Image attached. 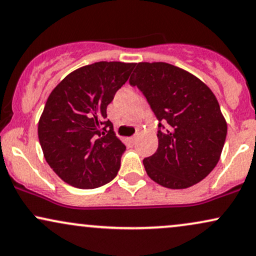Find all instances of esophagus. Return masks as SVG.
Here are the masks:
<instances>
[{"instance_id":"34e87169","label":"esophagus","mask_w":256,"mask_h":256,"mask_svg":"<svg viewBox=\"0 0 256 256\" xmlns=\"http://www.w3.org/2000/svg\"><path fill=\"white\" fill-rule=\"evenodd\" d=\"M136 138H138V135H133V136H132V138H129V140H130V142H135Z\"/></svg>"}]
</instances>
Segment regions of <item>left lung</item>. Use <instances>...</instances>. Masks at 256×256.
Listing matches in <instances>:
<instances>
[{"mask_svg":"<svg viewBox=\"0 0 256 256\" xmlns=\"http://www.w3.org/2000/svg\"><path fill=\"white\" fill-rule=\"evenodd\" d=\"M129 83L160 122L156 152L144 159L148 176L167 188L197 184L215 168L226 138L218 100L206 84L167 62H138Z\"/></svg>","mask_w":256,"mask_h":256,"instance_id":"left-lung-1","label":"left lung"}]
</instances>
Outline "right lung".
Returning a JSON list of instances; mask_svg holds the SVG:
<instances>
[{
	"mask_svg": "<svg viewBox=\"0 0 256 256\" xmlns=\"http://www.w3.org/2000/svg\"><path fill=\"white\" fill-rule=\"evenodd\" d=\"M134 65L98 62L83 66L50 94L38 135L47 164L68 185L100 188L118 174L126 146L106 120V106Z\"/></svg>",
	"mask_w": 256,
	"mask_h": 256,
	"instance_id": "1",
	"label": "right lung"
}]
</instances>
